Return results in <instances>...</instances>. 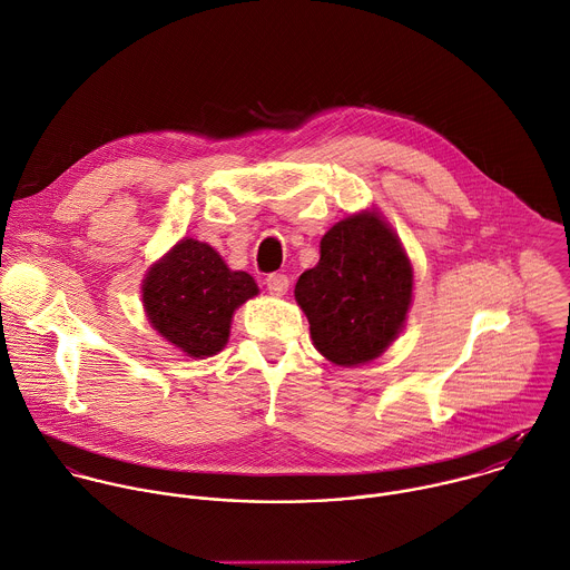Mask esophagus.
Here are the masks:
<instances>
[{
	"instance_id": "obj_1",
	"label": "esophagus",
	"mask_w": 570,
	"mask_h": 570,
	"mask_svg": "<svg viewBox=\"0 0 570 570\" xmlns=\"http://www.w3.org/2000/svg\"><path fill=\"white\" fill-rule=\"evenodd\" d=\"M265 285L269 289V294L274 296H283L287 289H289V278L285 274H269L265 278Z\"/></svg>"
}]
</instances>
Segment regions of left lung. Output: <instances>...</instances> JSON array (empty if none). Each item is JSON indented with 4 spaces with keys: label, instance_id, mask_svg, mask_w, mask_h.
I'll list each match as a JSON object with an SVG mask.
<instances>
[{
    "label": "left lung",
    "instance_id": "obj_1",
    "mask_svg": "<svg viewBox=\"0 0 570 570\" xmlns=\"http://www.w3.org/2000/svg\"><path fill=\"white\" fill-rule=\"evenodd\" d=\"M316 350L336 365L376 358L396 338L412 301V267L396 234L354 214L321 238L318 265L296 283Z\"/></svg>",
    "mask_w": 570,
    "mask_h": 570
}]
</instances>
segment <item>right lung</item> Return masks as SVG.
Instances as JSON below:
<instances>
[{
    "label": "right lung",
    "mask_w": 570,
    "mask_h": 570,
    "mask_svg": "<svg viewBox=\"0 0 570 570\" xmlns=\"http://www.w3.org/2000/svg\"><path fill=\"white\" fill-rule=\"evenodd\" d=\"M256 294L247 272H232L214 247L194 238L180 240L156 263L142 285L151 325L196 358L225 347L234 309Z\"/></svg>",
    "instance_id": "obj_1"
}]
</instances>
